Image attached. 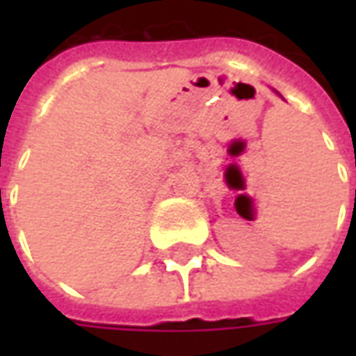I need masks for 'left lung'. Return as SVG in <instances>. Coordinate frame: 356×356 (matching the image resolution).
<instances>
[{
  "label": "left lung",
  "mask_w": 356,
  "mask_h": 356,
  "mask_svg": "<svg viewBox=\"0 0 356 356\" xmlns=\"http://www.w3.org/2000/svg\"><path fill=\"white\" fill-rule=\"evenodd\" d=\"M355 198H356V191H355Z\"/></svg>",
  "instance_id": "left-lung-1"
}]
</instances>
